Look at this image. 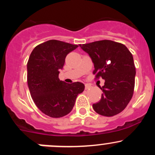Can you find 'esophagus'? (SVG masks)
Instances as JSON below:
<instances>
[{"label": "esophagus", "instance_id": "obj_1", "mask_svg": "<svg viewBox=\"0 0 155 155\" xmlns=\"http://www.w3.org/2000/svg\"><path fill=\"white\" fill-rule=\"evenodd\" d=\"M90 87H91V85H89L88 84H86V85H85V90L90 89Z\"/></svg>", "mask_w": 155, "mask_h": 155}]
</instances>
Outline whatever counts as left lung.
I'll use <instances>...</instances> for the list:
<instances>
[{
	"label": "left lung",
	"instance_id": "obj_1",
	"mask_svg": "<svg viewBox=\"0 0 155 155\" xmlns=\"http://www.w3.org/2000/svg\"><path fill=\"white\" fill-rule=\"evenodd\" d=\"M79 46L91 58L95 79L105 80L101 99L93 104L97 113L111 117L122 112L130 101L135 85L134 58L124 44L104 40Z\"/></svg>",
	"mask_w": 155,
	"mask_h": 155
}]
</instances>
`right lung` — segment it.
Wrapping results in <instances>:
<instances>
[{"label":"right lung","mask_w":155,"mask_h":155,"mask_svg":"<svg viewBox=\"0 0 155 155\" xmlns=\"http://www.w3.org/2000/svg\"><path fill=\"white\" fill-rule=\"evenodd\" d=\"M78 46L50 40L36 46L29 57L27 81L31 97L37 108L51 118L70 113L77 95L85 89L82 82L68 84L58 78L66 56Z\"/></svg>","instance_id":"right-lung-1"}]
</instances>
